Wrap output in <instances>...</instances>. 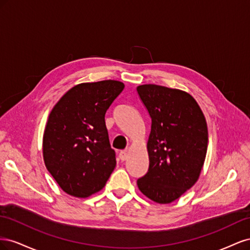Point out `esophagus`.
Here are the masks:
<instances>
[{
  "label": "esophagus",
  "instance_id": "obj_1",
  "mask_svg": "<svg viewBox=\"0 0 250 250\" xmlns=\"http://www.w3.org/2000/svg\"><path fill=\"white\" fill-rule=\"evenodd\" d=\"M127 157H128V155H127V153L125 152V151H122V152H120V154H119V158L122 162H124V161H126L127 160Z\"/></svg>",
  "mask_w": 250,
  "mask_h": 250
}]
</instances>
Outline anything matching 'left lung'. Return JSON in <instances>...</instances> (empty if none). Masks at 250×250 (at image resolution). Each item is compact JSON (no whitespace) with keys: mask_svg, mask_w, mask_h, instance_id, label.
<instances>
[{"mask_svg":"<svg viewBox=\"0 0 250 250\" xmlns=\"http://www.w3.org/2000/svg\"><path fill=\"white\" fill-rule=\"evenodd\" d=\"M137 90L151 118L149 169L137 184L149 199L171 203L199 178L208 151L207 121L184 90L156 84L139 85Z\"/></svg>","mask_w":250,"mask_h":250,"instance_id":"obj_1","label":"left lung"}]
</instances>
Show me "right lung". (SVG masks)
<instances>
[{
    "label": "right lung",
    "instance_id": "1",
    "mask_svg": "<svg viewBox=\"0 0 250 250\" xmlns=\"http://www.w3.org/2000/svg\"><path fill=\"white\" fill-rule=\"evenodd\" d=\"M124 87L117 80L80 83L50 112L42 138L43 161L66 194L89 197L102 190L115 169L105 112Z\"/></svg>",
    "mask_w": 250,
    "mask_h": 250
}]
</instances>
